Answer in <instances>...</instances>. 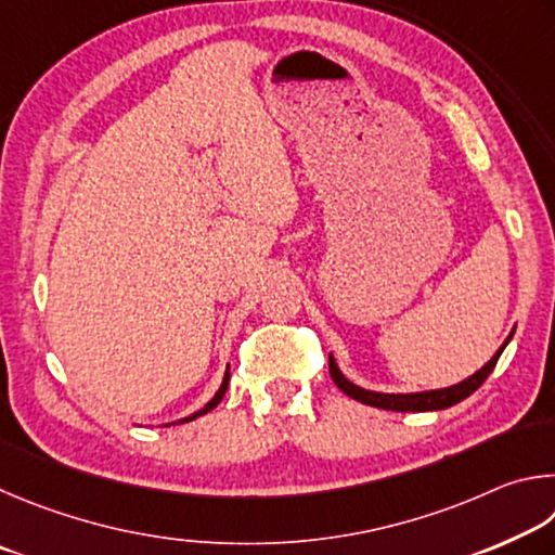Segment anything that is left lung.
Here are the masks:
<instances>
[{"label":"left lung","mask_w":555,"mask_h":555,"mask_svg":"<svg viewBox=\"0 0 555 555\" xmlns=\"http://www.w3.org/2000/svg\"><path fill=\"white\" fill-rule=\"evenodd\" d=\"M512 334L507 336V341L500 346V351L494 353L490 361L480 367L478 373H473L468 380H463L459 385L443 387V390L410 392V395H387V392L363 390V387L353 385L341 371H338L334 356H328V373H332V380L336 383L338 390L346 392L348 397H353V400H358V402H363V404L380 406V410H392V412H436V410H449V406L463 402L465 397H470L485 380H488V375L494 371V365H498V361H500L504 346L509 344Z\"/></svg>","instance_id":"obj_1"}]
</instances>
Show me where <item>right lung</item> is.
<instances>
[{"label":"right lung","mask_w":555,"mask_h":555,"mask_svg":"<svg viewBox=\"0 0 555 555\" xmlns=\"http://www.w3.org/2000/svg\"><path fill=\"white\" fill-rule=\"evenodd\" d=\"M227 387H229V367H227V373H223V380H221V387L217 390V395L211 397V400L202 406L199 412H194V414H190V416H184V420H180L178 424H184V422H192V420H197V416H202V414H207V412H211L214 406H217L219 402H221V397L227 395ZM170 426V424H168Z\"/></svg>","instance_id":"1"}]
</instances>
